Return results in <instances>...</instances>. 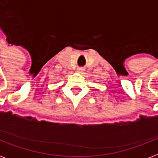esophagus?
<instances>
[{"instance_id": "obj_1", "label": "esophagus", "mask_w": 158, "mask_h": 158, "mask_svg": "<svg viewBox=\"0 0 158 158\" xmlns=\"http://www.w3.org/2000/svg\"><path fill=\"white\" fill-rule=\"evenodd\" d=\"M77 72L79 73V74H81L82 72H84V69H82V68H79V69H77Z\"/></svg>"}]
</instances>
